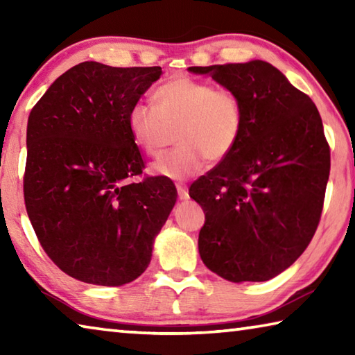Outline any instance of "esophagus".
<instances>
[{
  "label": "esophagus",
  "instance_id": "1",
  "mask_svg": "<svg viewBox=\"0 0 355 355\" xmlns=\"http://www.w3.org/2000/svg\"><path fill=\"white\" fill-rule=\"evenodd\" d=\"M177 191H178V197H180V200H186V199H189L188 186L183 184V183H177Z\"/></svg>",
  "mask_w": 355,
  "mask_h": 355
}]
</instances>
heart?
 Returning a JSON list of instances; mask_svg holds the SVG:
<instances>
[{
    "instance_id": "heart-1",
    "label": "heart",
    "mask_w": 355,
    "mask_h": 355,
    "mask_svg": "<svg viewBox=\"0 0 355 355\" xmlns=\"http://www.w3.org/2000/svg\"><path fill=\"white\" fill-rule=\"evenodd\" d=\"M178 125L171 153L156 161V175L184 180L199 173L207 159H225L241 139L244 106L238 95L211 83L175 76L153 92V106L136 101L127 127L133 142L147 156H158L166 142V127Z\"/></svg>"
}]
</instances>
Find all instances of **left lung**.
Here are the masks:
<instances>
[{"label":"left lung","mask_w":355,"mask_h":355,"mask_svg":"<svg viewBox=\"0 0 355 355\" xmlns=\"http://www.w3.org/2000/svg\"><path fill=\"white\" fill-rule=\"evenodd\" d=\"M188 70L209 75L244 106L235 150L189 188L205 211L200 258L235 284L269 280L302 255L320 224L330 172L321 116L269 62Z\"/></svg>","instance_id":"8db88e82"}]
</instances>
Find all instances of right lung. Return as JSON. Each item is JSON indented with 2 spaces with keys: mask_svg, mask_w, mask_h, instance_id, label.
<instances>
[{
  "mask_svg": "<svg viewBox=\"0 0 355 355\" xmlns=\"http://www.w3.org/2000/svg\"><path fill=\"white\" fill-rule=\"evenodd\" d=\"M161 75V67L81 62L29 114L26 211L42 249L76 280L119 286L139 277L175 205L172 180L130 182L146 164L128 111Z\"/></svg>",
  "mask_w": 355,
  "mask_h": 355,
  "instance_id": "right-lung-1",
  "label": "right lung"
}]
</instances>
